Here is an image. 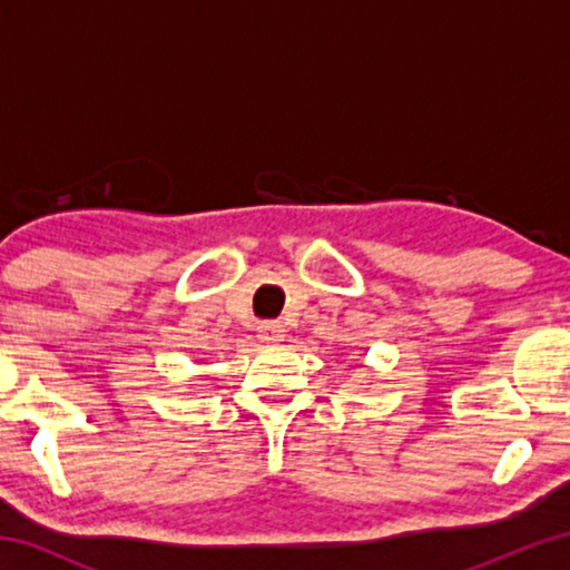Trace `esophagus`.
Segmentation results:
<instances>
[{"label": "esophagus", "mask_w": 570, "mask_h": 570, "mask_svg": "<svg viewBox=\"0 0 570 570\" xmlns=\"http://www.w3.org/2000/svg\"><path fill=\"white\" fill-rule=\"evenodd\" d=\"M282 336H284L282 324H276V322H264L262 326H258V340H262V342L274 344V342H282Z\"/></svg>", "instance_id": "obj_1"}]
</instances>
